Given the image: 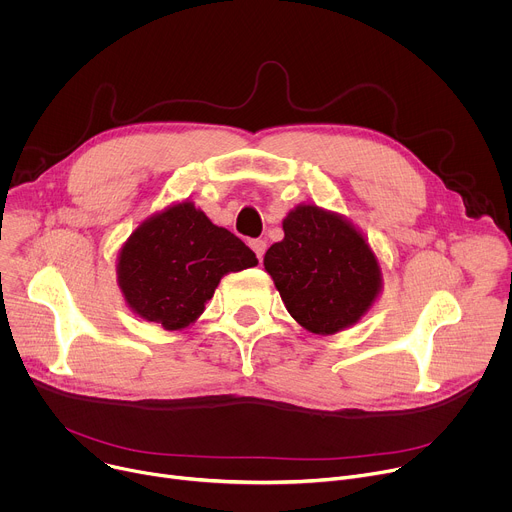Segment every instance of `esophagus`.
<instances>
[{
  "label": "esophagus",
  "instance_id": "1",
  "mask_svg": "<svg viewBox=\"0 0 512 512\" xmlns=\"http://www.w3.org/2000/svg\"><path fill=\"white\" fill-rule=\"evenodd\" d=\"M249 245H251V249H253V251H255V255H257V259H259V261H261V259H263V255H265V249H267V243H265V241H263V239H253V241H251V243H249Z\"/></svg>",
  "mask_w": 512,
  "mask_h": 512
}]
</instances>
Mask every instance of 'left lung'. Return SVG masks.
Masks as SVG:
<instances>
[{
	"instance_id": "1",
	"label": "left lung",
	"mask_w": 512,
	"mask_h": 512,
	"mask_svg": "<svg viewBox=\"0 0 512 512\" xmlns=\"http://www.w3.org/2000/svg\"><path fill=\"white\" fill-rule=\"evenodd\" d=\"M283 233L263 265L291 318L314 334H334L358 322L381 289L369 243L342 216L312 204L291 210Z\"/></svg>"
}]
</instances>
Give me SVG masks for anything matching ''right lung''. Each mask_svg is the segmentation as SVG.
Here are the masks:
<instances>
[{
  "label": "right lung",
  "mask_w": 512,
  "mask_h": 512,
  "mask_svg": "<svg viewBox=\"0 0 512 512\" xmlns=\"http://www.w3.org/2000/svg\"><path fill=\"white\" fill-rule=\"evenodd\" d=\"M253 265L257 257L239 237L180 202L135 229L119 253L117 277L133 312L180 330L204 312L223 275Z\"/></svg>",
  "instance_id": "add662e5"
}]
</instances>
